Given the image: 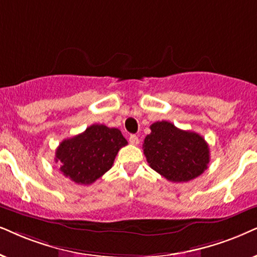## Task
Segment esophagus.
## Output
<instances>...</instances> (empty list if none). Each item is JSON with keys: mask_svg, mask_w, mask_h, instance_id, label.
Masks as SVG:
<instances>
[{"mask_svg": "<svg viewBox=\"0 0 257 257\" xmlns=\"http://www.w3.org/2000/svg\"><path fill=\"white\" fill-rule=\"evenodd\" d=\"M129 142H131L132 145L136 146V145H139L140 140H139V138L136 135H131V136H129Z\"/></svg>", "mask_w": 257, "mask_h": 257, "instance_id": "obj_1", "label": "esophagus"}]
</instances>
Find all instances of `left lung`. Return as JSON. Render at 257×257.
Masks as SVG:
<instances>
[{"mask_svg": "<svg viewBox=\"0 0 257 257\" xmlns=\"http://www.w3.org/2000/svg\"><path fill=\"white\" fill-rule=\"evenodd\" d=\"M151 131L144 153L149 166L162 177L172 183H186L206 170L210 149L203 136L167 121L153 123Z\"/></svg>", "mask_w": 257, "mask_h": 257, "instance_id": "obj_1", "label": "left lung"}]
</instances>
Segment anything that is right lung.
Here are the masks:
<instances>
[{
  "mask_svg": "<svg viewBox=\"0 0 257 257\" xmlns=\"http://www.w3.org/2000/svg\"><path fill=\"white\" fill-rule=\"evenodd\" d=\"M128 145L117 128L92 124L64 140L56 151V162L65 177L78 185H90L112 167L119 149Z\"/></svg>",
  "mask_w": 257,
  "mask_h": 257,
  "instance_id": "obj_1",
  "label": "right lung"
}]
</instances>
